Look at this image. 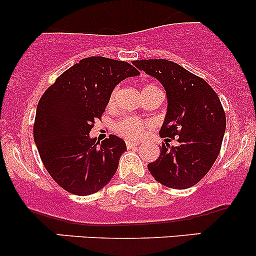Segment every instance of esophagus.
Instances as JSON below:
<instances>
[{
    "mask_svg": "<svg viewBox=\"0 0 256 256\" xmlns=\"http://www.w3.org/2000/svg\"><path fill=\"white\" fill-rule=\"evenodd\" d=\"M126 146H128V148H132V147H138V144L132 142V141H126Z\"/></svg>",
    "mask_w": 256,
    "mask_h": 256,
    "instance_id": "1",
    "label": "esophagus"
}]
</instances>
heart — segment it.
I'll return each instance as SVG.
<instances>
[{"label":"heart","mask_w":256,"mask_h":256,"mask_svg":"<svg viewBox=\"0 0 256 256\" xmlns=\"http://www.w3.org/2000/svg\"><path fill=\"white\" fill-rule=\"evenodd\" d=\"M154 88L156 86L150 84V85H146V86L144 88V90L154 89ZM115 95H116V92H114L109 100L110 105H112L114 100H115ZM147 126L148 125H147L146 121L130 116V118H124L122 120L118 121L115 125V131L118 134V135L122 136V138H128V140H138V138H141L144 135Z\"/></svg>","instance_id":"obj_1"}]
</instances>
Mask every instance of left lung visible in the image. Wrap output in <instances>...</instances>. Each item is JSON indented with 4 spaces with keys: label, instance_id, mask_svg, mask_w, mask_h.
<instances>
[{
    "label": "left lung",
    "instance_id": "obj_1",
    "mask_svg": "<svg viewBox=\"0 0 256 256\" xmlns=\"http://www.w3.org/2000/svg\"><path fill=\"white\" fill-rule=\"evenodd\" d=\"M132 64L158 80L167 95L160 135L170 138L147 168L166 187L186 190L197 184L216 162L226 132V114L218 95L206 80L174 62L144 59ZM177 136L178 144L171 146L168 141Z\"/></svg>",
    "mask_w": 256,
    "mask_h": 256
}]
</instances>
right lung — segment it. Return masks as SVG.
<instances>
[{"label":"right lung","mask_w":256,"mask_h":256,"mask_svg":"<svg viewBox=\"0 0 256 256\" xmlns=\"http://www.w3.org/2000/svg\"><path fill=\"white\" fill-rule=\"evenodd\" d=\"M140 76L128 62L89 56L64 72L40 98L33 136L52 178L69 193L89 196L112 180L126 151L122 138L89 136L116 85Z\"/></svg>","instance_id":"obj_1"}]
</instances>
